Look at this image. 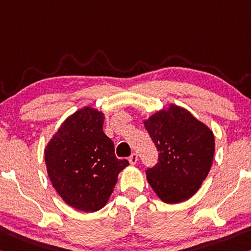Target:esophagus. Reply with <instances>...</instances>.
I'll use <instances>...</instances> for the list:
<instances>
[{
  "label": "esophagus",
  "mask_w": 251,
  "mask_h": 251,
  "mask_svg": "<svg viewBox=\"0 0 251 251\" xmlns=\"http://www.w3.org/2000/svg\"><path fill=\"white\" fill-rule=\"evenodd\" d=\"M128 161H129V163L130 164H136L137 163V161H138V155L136 154V153H133L132 155H130V156L128 157Z\"/></svg>",
  "instance_id": "obj_1"
}]
</instances>
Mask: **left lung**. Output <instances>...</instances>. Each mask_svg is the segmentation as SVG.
<instances>
[{
  "mask_svg": "<svg viewBox=\"0 0 251 251\" xmlns=\"http://www.w3.org/2000/svg\"><path fill=\"white\" fill-rule=\"evenodd\" d=\"M158 151V162L146 178L165 203H180L197 193L214 155L212 130L189 110L171 104L144 121Z\"/></svg>",
  "mask_w": 251,
  "mask_h": 251,
  "instance_id": "left-lung-1",
  "label": "left lung"
}]
</instances>
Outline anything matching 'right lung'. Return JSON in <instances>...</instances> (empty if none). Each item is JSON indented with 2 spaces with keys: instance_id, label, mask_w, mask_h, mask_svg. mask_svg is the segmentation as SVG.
<instances>
[{
  "instance_id": "add662e5",
  "label": "right lung",
  "mask_w": 251,
  "mask_h": 251,
  "mask_svg": "<svg viewBox=\"0 0 251 251\" xmlns=\"http://www.w3.org/2000/svg\"><path fill=\"white\" fill-rule=\"evenodd\" d=\"M104 113L87 106L62 123L45 149L47 172L67 204L83 212L104 208L118 174L129 163L118 160L102 130Z\"/></svg>"
}]
</instances>
